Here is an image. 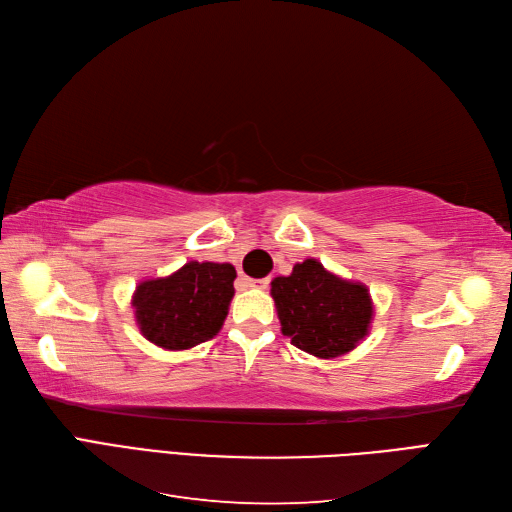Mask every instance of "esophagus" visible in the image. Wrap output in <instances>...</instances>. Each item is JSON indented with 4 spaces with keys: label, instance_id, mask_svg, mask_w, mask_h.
<instances>
[{
    "label": "esophagus",
    "instance_id": "esophagus-1",
    "mask_svg": "<svg viewBox=\"0 0 512 512\" xmlns=\"http://www.w3.org/2000/svg\"><path fill=\"white\" fill-rule=\"evenodd\" d=\"M243 284L250 288H267L269 280H252V277H243Z\"/></svg>",
    "mask_w": 512,
    "mask_h": 512
}]
</instances>
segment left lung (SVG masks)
<instances>
[{
    "label": "left lung",
    "mask_w": 512,
    "mask_h": 512,
    "mask_svg": "<svg viewBox=\"0 0 512 512\" xmlns=\"http://www.w3.org/2000/svg\"><path fill=\"white\" fill-rule=\"evenodd\" d=\"M271 297L290 344L318 359L354 350L374 316L367 286L327 271L316 258L294 265L288 277H275Z\"/></svg>",
    "instance_id": "1"
}]
</instances>
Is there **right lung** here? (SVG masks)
Wrapping results in <instances>:
<instances>
[{"label": "right lung", "instance_id": "1", "mask_svg": "<svg viewBox=\"0 0 512 512\" xmlns=\"http://www.w3.org/2000/svg\"><path fill=\"white\" fill-rule=\"evenodd\" d=\"M237 271L228 262L190 260L168 277L136 286L138 329L164 350H188L220 333L235 294Z\"/></svg>", "mask_w": 512, "mask_h": 512}]
</instances>
